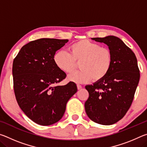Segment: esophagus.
<instances>
[{"mask_svg":"<svg viewBox=\"0 0 147 147\" xmlns=\"http://www.w3.org/2000/svg\"><path fill=\"white\" fill-rule=\"evenodd\" d=\"M82 86L81 85H79V84L77 85V88H78V90H80V89H82Z\"/></svg>","mask_w":147,"mask_h":147,"instance_id":"1","label":"esophagus"}]
</instances>
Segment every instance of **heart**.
<instances>
[{
    "instance_id": "b5f03b06",
    "label": "heart",
    "mask_w": 147,
    "mask_h": 147,
    "mask_svg": "<svg viewBox=\"0 0 147 147\" xmlns=\"http://www.w3.org/2000/svg\"><path fill=\"white\" fill-rule=\"evenodd\" d=\"M69 53L58 51L54 54V63L59 70L70 73L80 61L78 71L68 76L69 81L76 84H84L104 78L110 71L113 63L112 53L106 47L88 39H82L69 47Z\"/></svg>"
}]
</instances>
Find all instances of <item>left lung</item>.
Segmentation results:
<instances>
[{
	"instance_id": "obj_1",
	"label": "left lung",
	"mask_w": 147,
	"mask_h": 147,
	"mask_svg": "<svg viewBox=\"0 0 147 147\" xmlns=\"http://www.w3.org/2000/svg\"><path fill=\"white\" fill-rule=\"evenodd\" d=\"M108 46L113 56L110 71L104 78L87 85L85 110L91 121L111 125L123 117L132 103L140 74L133 51L113 36L91 38Z\"/></svg>"
}]
</instances>
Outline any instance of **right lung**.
<instances>
[{
  "instance_id": "add662e5",
  "label": "right lung",
  "mask_w": 147,
  "mask_h": 147,
  "mask_svg": "<svg viewBox=\"0 0 147 147\" xmlns=\"http://www.w3.org/2000/svg\"><path fill=\"white\" fill-rule=\"evenodd\" d=\"M68 39L42 38L20 50L13 62L15 95L20 108L34 123L49 126L57 123L68 100L77 91L75 83L58 86L66 74L57 67L53 57Z\"/></svg>"
}]
</instances>
